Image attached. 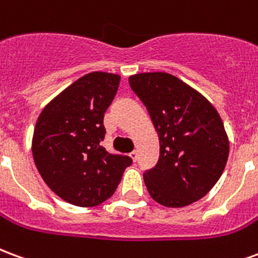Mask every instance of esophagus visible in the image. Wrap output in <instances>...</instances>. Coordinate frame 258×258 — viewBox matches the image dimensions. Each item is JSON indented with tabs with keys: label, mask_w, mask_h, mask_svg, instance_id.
I'll return each mask as SVG.
<instances>
[{
	"label": "esophagus",
	"mask_w": 258,
	"mask_h": 258,
	"mask_svg": "<svg viewBox=\"0 0 258 258\" xmlns=\"http://www.w3.org/2000/svg\"><path fill=\"white\" fill-rule=\"evenodd\" d=\"M130 156H131V159H133L134 162H137V159H138V152L133 151L131 153H130Z\"/></svg>",
	"instance_id": "esophagus-1"
}]
</instances>
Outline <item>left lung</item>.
Returning a JSON list of instances; mask_svg holds the SVG:
<instances>
[{"instance_id": "1", "label": "left lung", "mask_w": 258, "mask_h": 258, "mask_svg": "<svg viewBox=\"0 0 258 258\" xmlns=\"http://www.w3.org/2000/svg\"><path fill=\"white\" fill-rule=\"evenodd\" d=\"M128 81L159 134V162L144 174L152 199L166 207L202 199L220 179L229 153L216 107L173 74L140 73Z\"/></svg>"}]
</instances>
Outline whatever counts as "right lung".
<instances>
[{
	"instance_id": "add662e5",
	"label": "right lung",
	"mask_w": 258,
	"mask_h": 258,
	"mask_svg": "<svg viewBox=\"0 0 258 258\" xmlns=\"http://www.w3.org/2000/svg\"><path fill=\"white\" fill-rule=\"evenodd\" d=\"M120 76L92 72L80 77L42 109L31 151L44 182L68 203L92 207L109 199L133 159L102 146L103 116Z\"/></svg>"
}]
</instances>
